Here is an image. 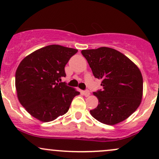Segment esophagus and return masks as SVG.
<instances>
[{
  "label": "esophagus",
  "mask_w": 159,
  "mask_h": 159,
  "mask_svg": "<svg viewBox=\"0 0 159 159\" xmlns=\"http://www.w3.org/2000/svg\"><path fill=\"white\" fill-rule=\"evenodd\" d=\"M90 93L88 90H86L84 91V95L85 96H90Z\"/></svg>",
  "instance_id": "34e87169"
}]
</instances>
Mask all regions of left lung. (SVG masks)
<instances>
[{"mask_svg": "<svg viewBox=\"0 0 159 159\" xmlns=\"http://www.w3.org/2000/svg\"><path fill=\"white\" fill-rule=\"evenodd\" d=\"M95 78L102 80L103 90L94 92L98 105L90 114L107 125L127 119L137 110L143 96V77L130 59L114 48L101 47L82 50Z\"/></svg>", "mask_w": 159, "mask_h": 159, "instance_id": "8db88e82", "label": "left lung"}]
</instances>
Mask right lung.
<instances>
[{"label": "right lung", "mask_w": 159, "mask_h": 159, "mask_svg": "<svg viewBox=\"0 0 159 159\" xmlns=\"http://www.w3.org/2000/svg\"><path fill=\"white\" fill-rule=\"evenodd\" d=\"M77 49L51 45L25 57L16 72V88L20 103L34 117L50 122L69 111L80 93L60 82L66 77L65 66Z\"/></svg>", "instance_id": "obj_1"}]
</instances>
